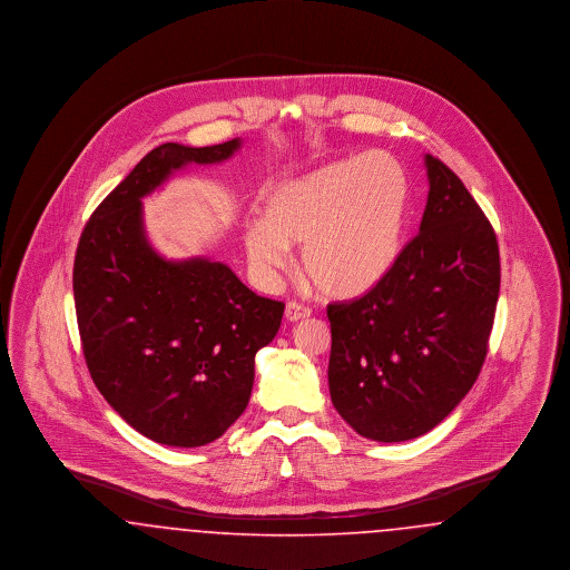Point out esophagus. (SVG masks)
<instances>
[{"label":"esophagus","mask_w":570,"mask_h":570,"mask_svg":"<svg viewBox=\"0 0 570 570\" xmlns=\"http://www.w3.org/2000/svg\"><path fill=\"white\" fill-rule=\"evenodd\" d=\"M309 314H312V309H309L307 305H301L297 301H291V303L286 305V318H288L291 323L303 321V318H307Z\"/></svg>","instance_id":"obj_1"}]
</instances>
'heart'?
Here are the masks:
<instances>
[{
    "instance_id": "1",
    "label": "heart",
    "mask_w": 570,
    "mask_h": 570,
    "mask_svg": "<svg viewBox=\"0 0 570 570\" xmlns=\"http://www.w3.org/2000/svg\"><path fill=\"white\" fill-rule=\"evenodd\" d=\"M407 212L410 179L395 156L328 163L273 188L263 219L244 226L245 254L272 279L288 267V245H303L301 269L325 297H361L395 267Z\"/></svg>"
}]
</instances>
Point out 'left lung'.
<instances>
[{"label": "left lung", "instance_id": "1", "mask_svg": "<svg viewBox=\"0 0 570 570\" xmlns=\"http://www.w3.org/2000/svg\"><path fill=\"white\" fill-rule=\"evenodd\" d=\"M419 235L363 297L331 303L328 391L356 434L404 442L434 430L479 379L500 293V252L460 177L425 156Z\"/></svg>", "mask_w": 570, "mask_h": 570}]
</instances>
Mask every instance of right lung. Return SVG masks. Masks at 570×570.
Returning a JSON list of instances; mask_svg holds the SVG:
<instances>
[{
  "instance_id": "right-lung-1",
  "label": "right lung",
  "mask_w": 570,
  "mask_h": 570,
  "mask_svg": "<svg viewBox=\"0 0 570 570\" xmlns=\"http://www.w3.org/2000/svg\"><path fill=\"white\" fill-rule=\"evenodd\" d=\"M212 147L164 142L98 205L75 256V305L87 370L138 434L203 446L244 412L254 356L275 337L284 303L258 297L224 263L166 261L145 235L140 198L188 164L228 160Z\"/></svg>"
}]
</instances>
